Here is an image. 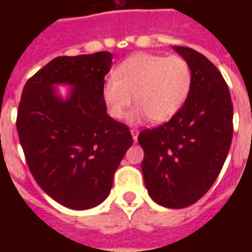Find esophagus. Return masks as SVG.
I'll use <instances>...</instances> for the list:
<instances>
[{
  "label": "esophagus",
  "instance_id": "34e87169",
  "mask_svg": "<svg viewBox=\"0 0 252 252\" xmlns=\"http://www.w3.org/2000/svg\"><path fill=\"white\" fill-rule=\"evenodd\" d=\"M131 133H132V137H133V142H137V136H139V129H137V128H132Z\"/></svg>",
  "mask_w": 252,
  "mask_h": 252
}]
</instances>
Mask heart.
Wrapping results in <instances>:
<instances>
[{"mask_svg": "<svg viewBox=\"0 0 252 252\" xmlns=\"http://www.w3.org/2000/svg\"><path fill=\"white\" fill-rule=\"evenodd\" d=\"M193 71L185 58L135 54L117 64L102 86V99L113 119L120 120L132 104V120L154 123L173 119L189 97Z\"/></svg>", "mask_w": 252, "mask_h": 252, "instance_id": "1", "label": "heart"}]
</instances>
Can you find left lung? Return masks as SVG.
<instances>
[{"label": "left lung", "instance_id": "obj_1", "mask_svg": "<svg viewBox=\"0 0 252 252\" xmlns=\"http://www.w3.org/2000/svg\"><path fill=\"white\" fill-rule=\"evenodd\" d=\"M173 48L191 67L189 97L167 123L143 129L137 142L148 194L159 205L180 209L200 200L220 174L232 142L233 105L209 59L189 47Z\"/></svg>", "mask_w": 252, "mask_h": 252}]
</instances>
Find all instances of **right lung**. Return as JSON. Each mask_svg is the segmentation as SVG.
<instances>
[{
	"instance_id": "add662e5",
	"label": "right lung",
	"mask_w": 252,
	"mask_h": 252,
	"mask_svg": "<svg viewBox=\"0 0 252 252\" xmlns=\"http://www.w3.org/2000/svg\"><path fill=\"white\" fill-rule=\"evenodd\" d=\"M112 54L58 57L27 81L17 133L37 185L70 209H90L109 195L113 175L131 147L129 126L106 113L102 86ZM54 83L74 86L67 101Z\"/></svg>"
}]
</instances>
